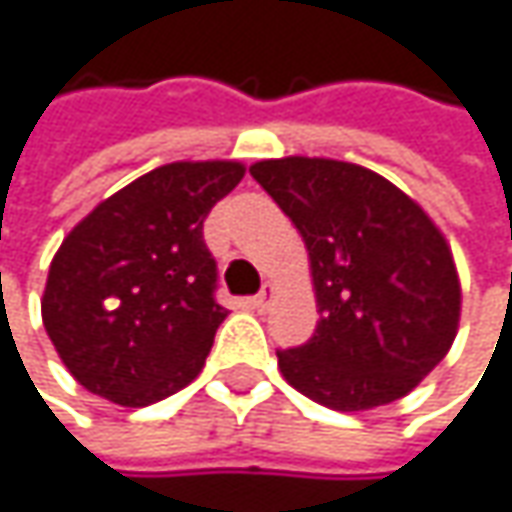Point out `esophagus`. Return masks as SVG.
<instances>
[{"label":"esophagus","mask_w":512,"mask_h":512,"mask_svg":"<svg viewBox=\"0 0 512 512\" xmlns=\"http://www.w3.org/2000/svg\"><path fill=\"white\" fill-rule=\"evenodd\" d=\"M272 295H275V286L263 284V289L257 292L255 298H249V304H252L255 310H266V307H269V301H272Z\"/></svg>","instance_id":"1"}]
</instances>
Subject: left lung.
<instances>
[{
    "mask_svg": "<svg viewBox=\"0 0 512 512\" xmlns=\"http://www.w3.org/2000/svg\"><path fill=\"white\" fill-rule=\"evenodd\" d=\"M249 173L304 237L321 316L307 345L278 350L286 382L333 411L406 397L458 336L461 281L443 231L362 165L284 156Z\"/></svg>",
    "mask_w": 512,
    "mask_h": 512,
    "instance_id": "obj_1",
    "label": "left lung"
}]
</instances>
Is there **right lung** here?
<instances>
[{
  "label": "right lung",
  "mask_w": 512,
  "mask_h": 512,
  "mask_svg": "<svg viewBox=\"0 0 512 512\" xmlns=\"http://www.w3.org/2000/svg\"><path fill=\"white\" fill-rule=\"evenodd\" d=\"M243 173L231 159L170 162L106 196L66 234L40 307L57 356L86 391L141 408L202 371L228 316L214 301L217 263L202 223Z\"/></svg>",
  "instance_id": "right-lung-1"
}]
</instances>
